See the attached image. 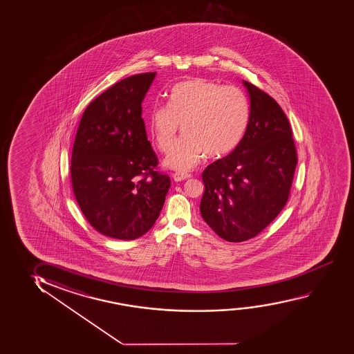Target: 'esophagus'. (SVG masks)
I'll use <instances>...</instances> for the list:
<instances>
[{"label":"esophagus","instance_id":"obj_1","mask_svg":"<svg viewBox=\"0 0 354 354\" xmlns=\"http://www.w3.org/2000/svg\"><path fill=\"white\" fill-rule=\"evenodd\" d=\"M172 177H174L176 182H180V180H185V179L190 178L192 175H190V174H187V172H185V174H184V172H176V174L172 175Z\"/></svg>","mask_w":354,"mask_h":354}]
</instances>
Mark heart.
Returning <instances> with one entry per match:
<instances>
[{
  "label": "heart",
  "mask_w": 354,
  "mask_h": 354,
  "mask_svg": "<svg viewBox=\"0 0 354 354\" xmlns=\"http://www.w3.org/2000/svg\"><path fill=\"white\" fill-rule=\"evenodd\" d=\"M250 115V101L240 88L194 78L172 88L169 106L151 109L148 132L153 143L166 151L182 125L185 135L169 151L164 165L189 171L206 153L221 158L234 151L245 136Z\"/></svg>",
  "instance_id": "heart-1"
}]
</instances>
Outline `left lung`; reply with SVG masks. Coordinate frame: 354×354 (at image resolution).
<instances>
[{"mask_svg": "<svg viewBox=\"0 0 354 354\" xmlns=\"http://www.w3.org/2000/svg\"><path fill=\"white\" fill-rule=\"evenodd\" d=\"M250 123L239 146L205 169L200 211L219 237L250 240L286 206L297 164L287 115L269 94L243 80Z\"/></svg>", "mask_w": 354, "mask_h": 354, "instance_id": "left-lung-1", "label": "left lung"}]
</instances>
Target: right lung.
<instances>
[{
	"label": "right lung",
	"instance_id": "obj_1",
	"mask_svg": "<svg viewBox=\"0 0 354 354\" xmlns=\"http://www.w3.org/2000/svg\"><path fill=\"white\" fill-rule=\"evenodd\" d=\"M156 72L115 83L90 102L71 158L72 188L90 225L117 240L151 229L170 188L142 119V101Z\"/></svg>",
	"mask_w": 354,
	"mask_h": 354
}]
</instances>
